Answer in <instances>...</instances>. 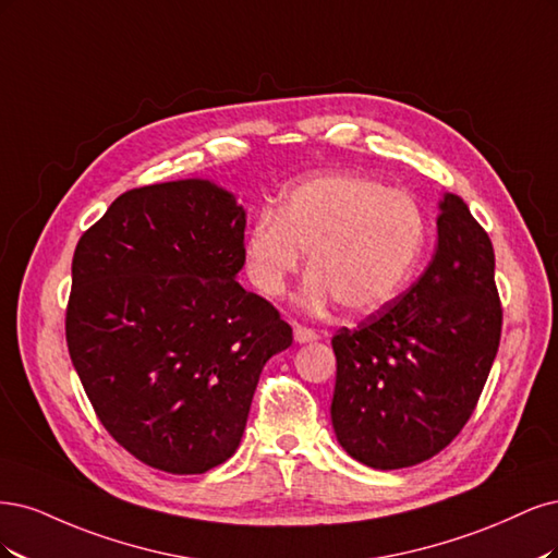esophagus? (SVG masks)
Returning a JSON list of instances; mask_svg holds the SVG:
<instances>
[{
	"label": "esophagus",
	"mask_w": 558,
	"mask_h": 558,
	"mask_svg": "<svg viewBox=\"0 0 558 558\" xmlns=\"http://www.w3.org/2000/svg\"><path fill=\"white\" fill-rule=\"evenodd\" d=\"M319 336L313 331V329H305V327H301V325H296L294 327V340L296 343L301 345V343H315Z\"/></svg>",
	"instance_id": "34e87169"
}]
</instances>
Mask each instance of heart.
<instances>
[{"label":"heart","mask_w":558,"mask_h":558,"mask_svg":"<svg viewBox=\"0 0 558 558\" xmlns=\"http://www.w3.org/2000/svg\"><path fill=\"white\" fill-rule=\"evenodd\" d=\"M428 241L422 204L403 190L354 173L315 175L284 190L278 213H259L243 239L245 274L278 299L308 253L301 305L325 313L336 301L368 315L397 299L415 276Z\"/></svg>","instance_id":"heart-1"}]
</instances>
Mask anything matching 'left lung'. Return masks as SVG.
<instances>
[{"label": "left lung", "mask_w": 558, "mask_h": 558, "mask_svg": "<svg viewBox=\"0 0 558 558\" xmlns=\"http://www.w3.org/2000/svg\"><path fill=\"white\" fill-rule=\"evenodd\" d=\"M436 255L397 301L340 329L331 424L375 471L438 454L473 415L500 340L494 247L461 196L438 204Z\"/></svg>", "instance_id": "obj_1"}]
</instances>
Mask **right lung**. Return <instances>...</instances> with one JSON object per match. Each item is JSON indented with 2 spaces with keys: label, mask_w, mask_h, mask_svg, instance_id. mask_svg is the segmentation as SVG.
<instances>
[{
  "label": "right lung",
  "mask_w": 558,
  "mask_h": 558,
  "mask_svg": "<svg viewBox=\"0 0 558 558\" xmlns=\"http://www.w3.org/2000/svg\"><path fill=\"white\" fill-rule=\"evenodd\" d=\"M245 208L206 178L124 192L71 262L66 345L106 430L153 469L196 475L243 438L292 327L245 292Z\"/></svg>",
  "instance_id": "obj_1"
}]
</instances>
